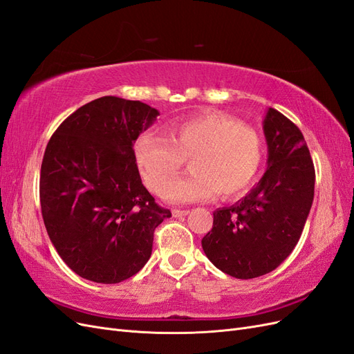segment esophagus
I'll return each mask as SVG.
<instances>
[{"instance_id":"1","label":"esophagus","mask_w":354,"mask_h":354,"mask_svg":"<svg viewBox=\"0 0 354 354\" xmlns=\"http://www.w3.org/2000/svg\"><path fill=\"white\" fill-rule=\"evenodd\" d=\"M189 214L187 209H173V217L180 218V217H186Z\"/></svg>"}]
</instances>
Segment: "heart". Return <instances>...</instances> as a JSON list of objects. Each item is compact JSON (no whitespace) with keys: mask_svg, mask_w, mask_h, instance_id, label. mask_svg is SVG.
I'll return each mask as SVG.
<instances>
[{"mask_svg":"<svg viewBox=\"0 0 354 354\" xmlns=\"http://www.w3.org/2000/svg\"><path fill=\"white\" fill-rule=\"evenodd\" d=\"M146 186L162 194L189 159L192 173L168 187L173 202H198L245 194L259 177L263 138L252 127L226 115H202L169 127L168 138L146 133L134 146Z\"/></svg>","mask_w":354,"mask_h":354,"instance_id":"1","label":"heart"}]
</instances>
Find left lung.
Returning a JSON list of instances; mask_svg holds the SVG:
<instances>
[{"label": "left lung", "mask_w": 354, "mask_h": 354, "mask_svg": "<svg viewBox=\"0 0 354 354\" xmlns=\"http://www.w3.org/2000/svg\"><path fill=\"white\" fill-rule=\"evenodd\" d=\"M263 128L266 174L234 205L214 211L202 239L209 261L238 279L270 273L292 252L315 196V165L299 128L273 108Z\"/></svg>", "instance_id": "1"}]
</instances>
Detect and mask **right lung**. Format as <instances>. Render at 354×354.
Returning a JSON list of instances; mask_svg holds the SVG:
<instances>
[{
  "label": "right lung",
  "mask_w": 354,
  "mask_h": 354,
  "mask_svg": "<svg viewBox=\"0 0 354 354\" xmlns=\"http://www.w3.org/2000/svg\"><path fill=\"white\" fill-rule=\"evenodd\" d=\"M159 112L138 100L95 99L69 115L41 164V212L60 259L84 279L118 283L151 259L171 211L143 186L133 146Z\"/></svg>",
  "instance_id": "obj_1"
}]
</instances>
